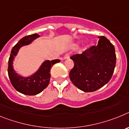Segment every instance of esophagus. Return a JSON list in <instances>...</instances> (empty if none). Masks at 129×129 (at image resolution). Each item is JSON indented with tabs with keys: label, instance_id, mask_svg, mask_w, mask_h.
Segmentation results:
<instances>
[{
	"label": "esophagus",
	"instance_id": "obj_1",
	"mask_svg": "<svg viewBox=\"0 0 129 129\" xmlns=\"http://www.w3.org/2000/svg\"><path fill=\"white\" fill-rule=\"evenodd\" d=\"M70 58V54L69 53H67V54L64 56V59H68Z\"/></svg>",
	"mask_w": 129,
	"mask_h": 129
}]
</instances>
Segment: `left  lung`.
<instances>
[{"mask_svg":"<svg viewBox=\"0 0 129 129\" xmlns=\"http://www.w3.org/2000/svg\"><path fill=\"white\" fill-rule=\"evenodd\" d=\"M97 46L70 57L74 67L69 74L72 83L79 89L92 92L110 80L116 67L114 46L104 36H100Z\"/></svg>","mask_w":129,"mask_h":129,"instance_id":"1","label":"left lung"}]
</instances>
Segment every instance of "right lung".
<instances>
[{"instance_id": "1", "label": "right lung", "mask_w": 129, "mask_h": 129, "mask_svg": "<svg viewBox=\"0 0 129 129\" xmlns=\"http://www.w3.org/2000/svg\"><path fill=\"white\" fill-rule=\"evenodd\" d=\"M39 37L38 34H35L21 39L13 47L9 58L8 72L11 85L16 90L25 95H37L47 87L50 80L51 74L50 72L51 67L54 64L60 62L59 59H55L51 61L46 60L41 64L37 71L29 76L19 75L15 70L13 61L20 48L31 44L34 41Z\"/></svg>"}]
</instances>
